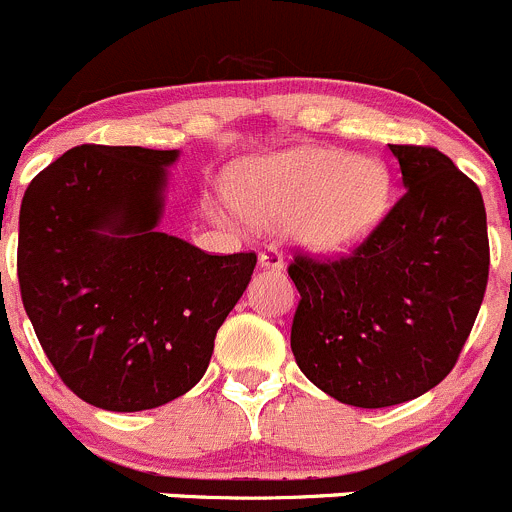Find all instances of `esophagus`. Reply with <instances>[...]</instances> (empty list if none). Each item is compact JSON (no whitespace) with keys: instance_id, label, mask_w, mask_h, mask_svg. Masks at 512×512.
<instances>
[{"instance_id":"1","label":"esophagus","mask_w":512,"mask_h":512,"mask_svg":"<svg viewBox=\"0 0 512 512\" xmlns=\"http://www.w3.org/2000/svg\"><path fill=\"white\" fill-rule=\"evenodd\" d=\"M257 262H260V267L272 272H280L282 267H285V257H282V252L277 250L275 245H267L265 250L260 252V257H257Z\"/></svg>"}]
</instances>
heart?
<instances>
[{"mask_svg":"<svg viewBox=\"0 0 512 512\" xmlns=\"http://www.w3.org/2000/svg\"><path fill=\"white\" fill-rule=\"evenodd\" d=\"M235 205L265 225L287 222L300 247L335 255L360 245L388 212V172L342 150L282 152L252 162L237 180Z\"/></svg>","mask_w":512,"mask_h":512,"instance_id":"1","label":"heart"}]
</instances>
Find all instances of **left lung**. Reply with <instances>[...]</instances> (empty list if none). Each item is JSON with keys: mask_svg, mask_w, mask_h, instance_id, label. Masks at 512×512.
<instances>
[{"mask_svg": "<svg viewBox=\"0 0 512 512\" xmlns=\"http://www.w3.org/2000/svg\"><path fill=\"white\" fill-rule=\"evenodd\" d=\"M403 197L355 252L297 255L292 355L312 385L355 408L433 390L458 362L488 285L478 185L435 147L388 145Z\"/></svg>", "mask_w": 512, "mask_h": 512, "instance_id": "left-lung-1", "label": "left lung"}]
</instances>
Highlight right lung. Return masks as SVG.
Listing matches in <instances>:
<instances>
[{"label":"right lung","instance_id":"add662e5","mask_svg":"<svg viewBox=\"0 0 512 512\" xmlns=\"http://www.w3.org/2000/svg\"><path fill=\"white\" fill-rule=\"evenodd\" d=\"M177 157L82 145L24 192V310L64 385L94 408L137 413L195 388L257 265L255 252L207 255L160 232Z\"/></svg>","mask_w":512,"mask_h":512}]
</instances>
